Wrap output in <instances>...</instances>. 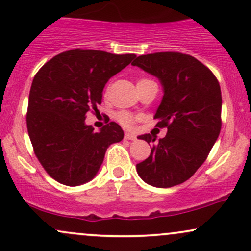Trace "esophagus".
Here are the masks:
<instances>
[{
	"label": "esophagus",
	"instance_id": "obj_1",
	"mask_svg": "<svg viewBox=\"0 0 251 251\" xmlns=\"http://www.w3.org/2000/svg\"><path fill=\"white\" fill-rule=\"evenodd\" d=\"M125 139H127V140H135V135L133 133H129V132H126V133H125Z\"/></svg>",
	"mask_w": 251,
	"mask_h": 251
}]
</instances>
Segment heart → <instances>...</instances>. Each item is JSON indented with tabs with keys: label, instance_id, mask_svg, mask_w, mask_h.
Here are the masks:
<instances>
[{
	"label": "heart",
	"instance_id": "obj_1",
	"mask_svg": "<svg viewBox=\"0 0 251 251\" xmlns=\"http://www.w3.org/2000/svg\"><path fill=\"white\" fill-rule=\"evenodd\" d=\"M143 81H148V79L139 80L138 83L143 82ZM118 120H119V122L122 123L124 126H127V127H132L134 124V117L132 116L131 113H127V112H120V113L118 114Z\"/></svg>",
	"mask_w": 251,
	"mask_h": 251
}]
</instances>
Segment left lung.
<instances>
[{
  "mask_svg": "<svg viewBox=\"0 0 251 251\" xmlns=\"http://www.w3.org/2000/svg\"><path fill=\"white\" fill-rule=\"evenodd\" d=\"M132 65L158 77L164 96L154 118L168 133L137 164L139 177L155 188L188 180L205 162L221 132L222 94L211 71L194 56L177 51L140 55ZM154 143L155 137L139 135Z\"/></svg>",
  "mask_w": 251,
  "mask_h": 251,
  "instance_id": "left-lung-1",
  "label": "left lung"
}]
</instances>
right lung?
<instances>
[{
    "instance_id": "obj_1",
    "label": "right lung",
    "mask_w": 251,
    "mask_h": 251,
    "mask_svg": "<svg viewBox=\"0 0 251 251\" xmlns=\"http://www.w3.org/2000/svg\"><path fill=\"white\" fill-rule=\"evenodd\" d=\"M135 57L94 50H72L54 56L34 76L27 128L34 152L53 179L67 186L92 180L111 144L124 131L111 122L94 132L86 113L101 103L106 82Z\"/></svg>"
}]
</instances>
